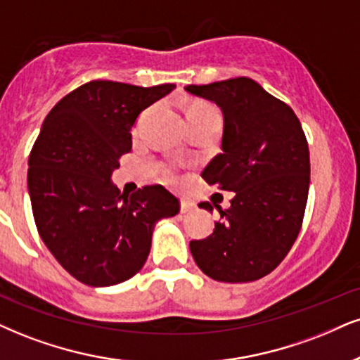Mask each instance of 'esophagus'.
Here are the masks:
<instances>
[{
  "label": "esophagus",
  "instance_id": "1",
  "mask_svg": "<svg viewBox=\"0 0 360 360\" xmlns=\"http://www.w3.org/2000/svg\"><path fill=\"white\" fill-rule=\"evenodd\" d=\"M180 210H181V214H188V212H193L195 210V203L190 202V200H181Z\"/></svg>",
  "mask_w": 360,
  "mask_h": 360
}]
</instances>
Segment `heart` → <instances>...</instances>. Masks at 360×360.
Returning a JSON list of instances; mask_svg holds the SVG:
<instances>
[{
  "label": "heart",
  "instance_id": "heart-1",
  "mask_svg": "<svg viewBox=\"0 0 360 360\" xmlns=\"http://www.w3.org/2000/svg\"><path fill=\"white\" fill-rule=\"evenodd\" d=\"M208 113H217V115H220V113L217 112V110L214 108V106H210V105H195V106H192V108H190L188 118H192V117H200V115H208Z\"/></svg>",
  "mask_w": 360,
  "mask_h": 360
}]
</instances>
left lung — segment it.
Returning a JSON list of instances; mask_svg holds the SVG:
<instances>
[{"label": "left lung", "instance_id": "8db88e82", "mask_svg": "<svg viewBox=\"0 0 360 360\" xmlns=\"http://www.w3.org/2000/svg\"><path fill=\"white\" fill-rule=\"evenodd\" d=\"M188 93L214 101L224 113V152L202 179L235 192L214 233L190 242L195 262L219 282H254L285 259L302 229L310 184L309 145L299 118L254 79L240 77ZM214 210L208 202L198 203Z\"/></svg>", "mask_w": 360, "mask_h": 360}]
</instances>
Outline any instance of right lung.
Returning <instances> with one entry per match:
<instances>
[{
	"instance_id": "obj_1",
	"label": "right lung",
	"mask_w": 360,
	"mask_h": 360,
	"mask_svg": "<svg viewBox=\"0 0 360 360\" xmlns=\"http://www.w3.org/2000/svg\"><path fill=\"white\" fill-rule=\"evenodd\" d=\"M173 88L93 79L44 118L28 160L31 208L44 245L82 283L131 278L150 254L153 225L180 212L179 198L162 185L128 197L110 181L131 150L136 117Z\"/></svg>"
}]
</instances>
